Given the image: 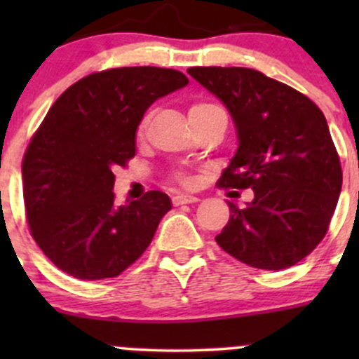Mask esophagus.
<instances>
[{
    "label": "esophagus",
    "mask_w": 359,
    "mask_h": 359,
    "mask_svg": "<svg viewBox=\"0 0 359 359\" xmlns=\"http://www.w3.org/2000/svg\"><path fill=\"white\" fill-rule=\"evenodd\" d=\"M173 205L179 206V205H187V203H196L200 201V198L193 196V194H186V193H179L172 198Z\"/></svg>",
    "instance_id": "34e87169"
}]
</instances>
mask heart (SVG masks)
<instances>
[{"label":"heart","mask_w":359,"mask_h":359,"mask_svg":"<svg viewBox=\"0 0 359 359\" xmlns=\"http://www.w3.org/2000/svg\"><path fill=\"white\" fill-rule=\"evenodd\" d=\"M212 107H217V106H213V104H210V102H194V104H191L189 118H193V116L201 114V112L212 109ZM146 128H147V119H144V121L139 125V130H137V137H139V139H142L144 133H146ZM175 180H179V182H182V184L189 182V179H187L186 175H175Z\"/></svg>","instance_id":"heart-1"}]
</instances>
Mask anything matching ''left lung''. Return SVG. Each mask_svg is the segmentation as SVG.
<instances>
[{
  "label": "left lung",
  "mask_w": 359,
  "mask_h": 359,
  "mask_svg": "<svg viewBox=\"0 0 359 359\" xmlns=\"http://www.w3.org/2000/svg\"><path fill=\"white\" fill-rule=\"evenodd\" d=\"M233 116L238 151L219 186L253 189L229 203L219 247L257 269L280 271L309 255L327 234L342 168L320 107L285 83L248 67H189Z\"/></svg>",
  "instance_id": "8db88e82"
}]
</instances>
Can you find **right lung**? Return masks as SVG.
<instances>
[{
	"label": "right lung",
	"mask_w": 359,
	"mask_h": 359,
	"mask_svg": "<svg viewBox=\"0 0 359 359\" xmlns=\"http://www.w3.org/2000/svg\"><path fill=\"white\" fill-rule=\"evenodd\" d=\"M189 79L175 69L118 67L71 85L29 142L22 191L31 236L78 280L121 274L153 241L172 208L161 191L114 203V168L135 156L144 112Z\"/></svg>",
	"instance_id": "right-lung-1"
}]
</instances>
